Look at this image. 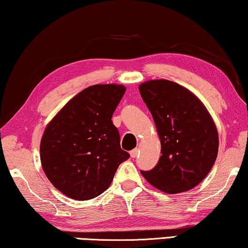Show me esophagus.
<instances>
[{"label": "esophagus", "instance_id": "34e87169", "mask_svg": "<svg viewBox=\"0 0 248 248\" xmlns=\"http://www.w3.org/2000/svg\"><path fill=\"white\" fill-rule=\"evenodd\" d=\"M138 154H139V150L138 149H134L131 151V152H130V155H131V157H133V158L137 157Z\"/></svg>", "mask_w": 248, "mask_h": 248}]
</instances>
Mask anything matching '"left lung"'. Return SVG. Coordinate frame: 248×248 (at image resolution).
<instances>
[{"label":"left lung","instance_id":"obj_1","mask_svg":"<svg viewBox=\"0 0 248 248\" xmlns=\"http://www.w3.org/2000/svg\"><path fill=\"white\" fill-rule=\"evenodd\" d=\"M161 140L157 165L141 174L167 194L190 190L200 184L215 164L219 137L203 104L179 84L152 79L139 86Z\"/></svg>","mask_w":248,"mask_h":248}]
</instances>
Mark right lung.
<instances>
[{
    "mask_svg": "<svg viewBox=\"0 0 248 248\" xmlns=\"http://www.w3.org/2000/svg\"><path fill=\"white\" fill-rule=\"evenodd\" d=\"M124 85L97 84L65 104L46 128L40 161L46 176L69 198L90 200L107 189L118 166L130 157L120 148L111 117Z\"/></svg>",
    "mask_w": 248,
    "mask_h": 248,
    "instance_id": "add662e5",
    "label": "right lung"
}]
</instances>
